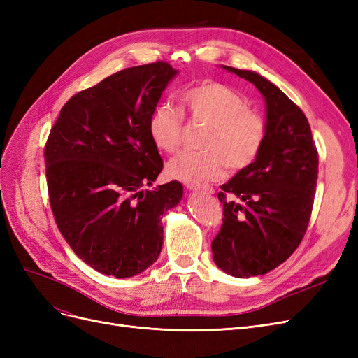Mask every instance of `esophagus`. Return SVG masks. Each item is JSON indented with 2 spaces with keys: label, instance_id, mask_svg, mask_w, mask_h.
I'll return each instance as SVG.
<instances>
[{
  "label": "esophagus",
  "instance_id": "esophagus-1",
  "mask_svg": "<svg viewBox=\"0 0 358 358\" xmlns=\"http://www.w3.org/2000/svg\"><path fill=\"white\" fill-rule=\"evenodd\" d=\"M187 187L189 189H197V191H203L206 194H213L215 189L210 185H200V183H187Z\"/></svg>",
  "mask_w": 358,
  "mask_h": 358
}]
</instances>
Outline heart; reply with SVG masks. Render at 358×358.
I'll return each mask as SVG.
<instances>
[{"label":"heart","mask_w":358,"mask_h":358,"mask_svg":"<svg viewBox=\"0 0 358 358\" xmlns=\"http://www.w3.org/2000/svg\"><path fill=\"white\" fill-rule=\"evenodd\" d=\"M192 124L208 125L201 137V152L185 150L173 158L167 173L175 179L197 183L218 180L227 167L241 171L262 154L267 138L266 117L248 107L243 95L220 82L206 80L182 92ZM149 137L166 154H175L183 143V116L167 104L157 106L149 116Z\"/></svg>","instance_id":"b5f03b06"}]
</instances>
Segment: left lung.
I'll list each match as a JSON object with an SVG mask.
<instances>
[{
	"label": "left lung",
	"instance_id": "8db88e82",
	"mask_svg": "<svg viewBox=\"0 0 358 358\" xmlns=\"http://www.w3.org/2000/svg\"><path fill=\"white\" fill-rule=\"evenodd\" d=\"M224 67L254 83L267 104L264 148L221 185L224 218L212 241L216 266L251 278L282 264L303 241L315 199L318 150L308 117L282 91L254 71Z\"/></svg>",
	"mask_w": 358,
	"mask_h": 358
}]
</instances>
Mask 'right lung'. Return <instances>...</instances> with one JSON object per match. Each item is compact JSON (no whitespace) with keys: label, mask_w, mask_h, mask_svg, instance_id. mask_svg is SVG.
I'll use <instances>...</instances> for the list:
<instances>
[{"label":"right lung","mask_w":358,"mask_h":358,"mask_svg":"<svg viewBox=\"0 0 358 358\" xmlns=\"http://www.w3.org/2000/svg\"><path fill=\"white\" fill-rule=\"evenodd\" d=\"M178 71L166 61L117 71L64 104L45 146L50 209L74 254L96 272L142 273L162 248L161 216L180 182L155 189L162 170L149 116Z\"/></svg>","instance_id":"right-lung-1"}]
</instances>
